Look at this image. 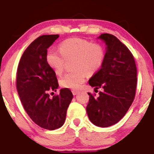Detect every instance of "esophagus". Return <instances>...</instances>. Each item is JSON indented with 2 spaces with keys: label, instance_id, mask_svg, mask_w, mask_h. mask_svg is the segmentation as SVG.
<instances>
[{
  "label": "esophagus",
  "instance_id": "1",
  "mask_svg": "<svg viewBox=\"0 0 154 154\" xmlns=\"http://www.w3.org/2000/svg\"><path fill=\"white\" fill-rule=\"evenodd\" d=\"M72 94H73L74 95H77V93H79V91H77V90H72Z\"/></svg>",
  "mask_w": 154,
  "mask_h": 154
}]
</instances>
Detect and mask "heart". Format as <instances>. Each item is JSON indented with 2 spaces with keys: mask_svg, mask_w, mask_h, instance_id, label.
Segmentation results:
<instances>
[{
  "mask_svg": "<svg viewBox=\"0 0 154 154\" xmlns=\"http://www.w3.org/2000/svg\"><path fill=\"white\" fill-rule=\"evenodd\" d=\"M59 51L48 50L45 59L51 69L56 75L63 73L66 61H72L74 70L59 80L61 87L78 89L88 74H94L101 68L105 59V49L100 44L92 43L84 39H66L59 44Z\"/></svg>",
  "mask_w": 154,
  "mask_h": 154,
  "instance_id": "1",
  "label": "heart"
}]
</instances>
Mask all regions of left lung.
Wrapping results in <instances>:
<instances>
[{
	"instance_id": "left-lung-1",
	"label": "left lung",
	"mask_w": 154,
	"mask_h": 154,
	"mask_svg": "<svg viewBox=\"0 0 154 154\" xmlns=\"http://www.w3.org/2000/svg\"><path fill=\"white\" fill-rule=\"evenodd\" d=\"M98 38L106 45L105 59L88 82L95 90L103 91L98 98L88 93L90 98L86 111L93 125L107 128L122 119L132 105L137 85V69L132 53L119 39L108 33Z\"/></svg>"
}]
</instances>
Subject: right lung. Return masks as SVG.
<instances>
[{"instance_id":"add662e5","label":"right lung","mask_w":154,"mask_h":154,"mask_svg":"<svg viewBox=\"0 0 154 154\" xmlns=\"http://www.w3.org/2000/svg\"><path fill=\"white\" fill-rule=\"evenodd\" d=\"M59 37L45 35L35 39L22 54L17 74V91L24 109L35 124L49 130L63 125L73 98L68 88L61 89L53 98L48 94L49 91H56L59 83L45 56L47 49Z\"/></svg>"}]
</instances>
